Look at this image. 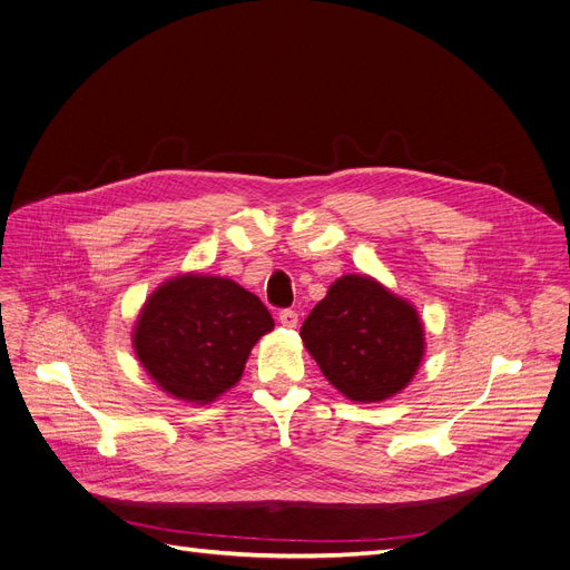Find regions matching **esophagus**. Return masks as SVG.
Listing matches in <instances>:
<instances>
[{
    "label": "esophagus",
    "instance_id": "esophagus-1",
    "mask_svg": "<svg viewBox=\"0 0 570 570\" xmlns=\"http://www.w3.org/2000/svg\"><path fill=\"white\" fill-rule=\"evenodd\" d=\"M279 324L284 328H295V326H298V314H295L293 309H282L279 312Z\"/></svg>",
    "mask_w": 570,
    "mask_h": 570
}]
</instances>
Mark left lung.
<instances>
[{"mask_svg":"<svg viewBox=\"0 0 570 570\" xmlns=\"http://www.w3.org/2000/svg\"><path fill=\"white\" fill-rule=\"evenodd\" d=\"M324 377L354 403L401 393L426 354L414 305L367 275H342L301 328Z\"/></svg>","mask_w":570,"mask_h":570,"instance_id":"left-lung-1","label":"left lung"}]
</instances>
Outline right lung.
<instances>
[{"mask_svg":"<svg viewBox=\"0 0 570 570\" xmlns=\"http://www.w3.org/2000/svg\"><path fill=\"white\" fill-rule=\"evenodd\" d=\"M275 328L258 295L200 272L169 277L139 309L132 346L160 391L209 405L233 389L254 344Z\"/></svg>","mask_w":570,"mask_h":570,"instance_id":"add662e5","label":"right lung"}]
</instances>
